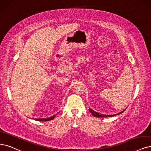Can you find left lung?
Instances as JSON below:
<instances>
[{
    "mask_svg": "<svg viewBox=\"0 0 151 151\" xmlns=\"http://www.w3.org/2000/svg\"><path fill=\"white\" fill-rule=\"evenodd\" d=\"M125 111V109L124 110ZM124 111H121V112H120L119 113L117 114H121L122 113L124 112ZM90 111L91 112V113L93 114V116H94V117H96V118H106V117H112V116H116V114H111V115H106V114H100V113H96L95 112V111L92 110L91 109H90Z\"/></svg>",
    "mask_w": 151,
    "mask_h": 151,
    "instance_id": "obj_1",
    "label": "left lung"
}]
</instances>
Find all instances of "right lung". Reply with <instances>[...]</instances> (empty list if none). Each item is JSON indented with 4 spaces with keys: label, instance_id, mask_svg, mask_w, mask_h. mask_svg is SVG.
Returning <instances> with one entry per match:
<instances>
[{
    "label": "right lung",
    "instance_id": "obj_1",
    "mask_svg": "<svg viewBox=\"0 0 151 151\" xmlns=\"http://www.w3.org/2000/svg\"><path fill=\"white\" fill-rule=\"evenodd\" d=\"M55 117V115L50 117L49 118H43V119H36L35 120L38 121H50V120H52L53 119H54V118Z\"/></svg>",
    "mask_w": 151,
    "mask_h": 151
}]
</instances>
